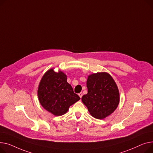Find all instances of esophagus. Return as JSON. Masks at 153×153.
<instances>
[{"label": "esophagus", "mask_w": 153, "mask_h": 153, "mask_svg": "<svg viewBox=\"0 0 153 153\" xmlns=\"http://www.w3.org/2000/svg\"><path fill=\"white\" fill-rule=\"evenodd\" d=\"M78 96H79L80 98H82V96H83V93H79L78 94Z\"/></svg>", "instance_id": "obj_1"}]
</instances>
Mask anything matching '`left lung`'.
Segmentation results:
<instances>
[{"instance_id":"8db88e82","label":"left lung","mask_w":153,"mask_h":153,"mask_svg":"<svg viewBox=\"0 0 153 153\" xmlns=\"http://www.w3.org/2000/svg\"><path fill=\"white\" fill-rule=\"evenodd\" d=\"M88 93L82 101L92 117L103 119L112 114L118 107L120 94L112 76L107 72H97L88 76Z\"/></svg>"}]
</instances>
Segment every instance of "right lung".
I'll return each instance as SVG.
<instances>
[{
    "instance_id": "1",
    "label": "right lung",
    "mask_w": 153,
    "mask_h": 153,
    "mask_svg": "<svg viewBox=\"0 0 153 153\" xmlns=\"http://www.w3.org/2000/svg\"><path fill=\"white\" fill-rule=\"evenodd\" d=\"M63 71L48 70L42 76L38 89V100L44 109L55 116L66 114L69 107L80 100L67 82Z\"/></svg>"
}]
</instances>
